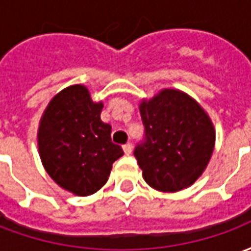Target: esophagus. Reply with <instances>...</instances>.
<instances>
[{
    "instance_id": "obj_1",
    "label": "esophagus",
    "mask_w": 251,
    "mask_h": 251,
    "mask_svg": "<svg viewBox=\"0 0 251 251\" xmlns=\"http://www.w3.org/2000/svg\"><path fill=\"white\" fill-rule=\"evenodd\" d=\"M124 152H125V154H127V156H129V154H130L131 153V151H133V147H131V144L130 142H127V144H125V145H124Z\"/></svg>"
}]
</instances>
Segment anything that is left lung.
Wrapping results in <instances>:
<instances>
[{
	"label": "left lung",
	"mask_w": 251,
	"mask_h": 251,
	"mask_svg": "<svg viewBox=\"0 0 251 251\" xmlns=\"http://www.w3.org/2000/svg\"><path fill=\"white\" fill-rule=\"evenodd\" d=\"M145 138L134 149L144 180L161 192L194 184L210 161L215 130L203 107L180 90L165 88L140 104Z\"/></svg>",
	"instance_id": "obj_1"
}]
</instances>
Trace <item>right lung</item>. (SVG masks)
Here are the masks:
<instances>
[{
  "label": "right lung",
  "mask_w": 251,
  "mask_h": 251,
  "mask_svg": "<svg viewBox=\"0 0 251 251\" xmlns=\"http://www.w3.org/2000/svg\"><path fill=\"white\" fill-rule=\"evenodd\" d=\"M102 107L87 88L75 84L52 98L40 120L41 163L56 184L77 196L102 188L113 163L124 154L111 142V126L100 120Z\"/></svg>",
  "instance_id": "add662e5"
}]
</instances>
